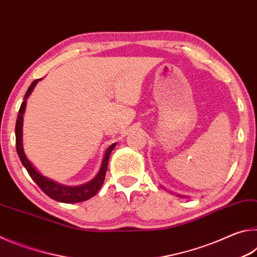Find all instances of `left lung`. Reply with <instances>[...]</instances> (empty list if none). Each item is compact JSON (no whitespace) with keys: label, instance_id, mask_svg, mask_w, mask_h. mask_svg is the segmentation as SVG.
<instances>
[{"label":"left lung","instance_id":"8db88e82","mask_svg":"<svg viewBox=\"0 0 257 257\" xmlns=\"http://www.w3.org/2000/svg\"><path fill=\"white\" fill-rule=\"evenodd\" d=\"M178 196H179V195H178Z\"/></svg>","mask_w":257,"mask_h":257}]
</instances>
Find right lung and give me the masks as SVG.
<instances>
[{
  "label": "right lung",
  "instance_id": "add662e5",
  "mask_svg": "<svg viewBox=\"0 0 257 257\" xmlns=\"http://www.w3.org/2000/svg\"><path fill=\"white\" fill-rule=\"evenodd\" d=\"M41 79L34 80L32 82V85L29 86L28 90L26 92L24 102L21 103L20 110L18 112V118H17V122H16V147H17V152H18L19 159L24 167L26 168V170H27V172L29 173V176L32 177V179L36 182L38 187H40L47 196L51 197L52 199H54V201H58V202H62V203H79V202L87 201V199L95 196V195L97 194V191L99 190V188L102 187L104 179H105L108 158H110L111 152L113 151V149H114L116 144L114 143V144H112L111 146L107 147V150L105 151V154H104L101 169H99V171L97 172L96 177L90 180L89 182H87V184L75 186V187L66 186V185H61L59 182H56L54 180L50 179V178H46L43 175H41V173L35 169L32 162L27 159V156H26L25 151H24V146H23V121H24V113L26 110V104H27V98L29 97V95L32 94L35 86H36V84Z\"/></svg>",
  "mask_w": 257,
  "mask_h": 257
}]
</instances>
